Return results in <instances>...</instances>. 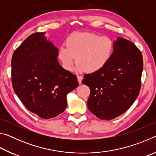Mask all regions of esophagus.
<instances>
[{
    "instance_id": "1",
    "label": "esophagus",
    "mask_w": 156,
    "mask_h": 156,
    "mask_svg": "<svg viewBox=\"0 0 156 156\" xmlns=\"http://www.w3.org/2000/svg\"><path fill=\"white\" fill-rule=\"evenodd\" d=\"M78 83L79 84H82V80H83V77H82V76H78Z\"/></svg>"
}]
</instances>
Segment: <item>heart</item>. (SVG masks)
<instances>
[{
    "instance_id": "b5f03b06",
    "label": "heart",
    "mask_w": 156,
    "mask_h": 156,
    "mask_svg": "<svg viewBox=\"0 0 156 156\" xmlns=\"http://www.w3.org/2000/svg\"><path fill=\"white\" fill-rule=\"evenodd\" d=\"M113 51V43L107 36L94 33H74L67 37L66 46L60 47L58 57L62 67L71 71L73 63L79 72L95 73L109 61Z\"/></svg>"
}]
</instances>
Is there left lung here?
I'll return each mask as SVG.
<instances>
[{
  "mask_svg": "<svg viewBox=\"0 0 156 156\" xmlns=\"http://www.w3.org/2000/svg\"><path fill=\"white\" fill-rule=\"evenodd\" d=\"M143 69L142 53L131 41L118 37L109 61L101 69L84 76L90 89L89 110L101 120L122 114L138 97Z\"/></svg>",
  "mask_w": 156,
  "mask_h": 156,
  "instance_id": "1",
  "label": "left lung"
}]
</instances>
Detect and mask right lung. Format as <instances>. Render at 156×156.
<instances>
[{"label":"right lung","instance_id":"obj_1","mask_svg":"<svg viewBox=\"0 0 156 156\" xmlns=\"http://www.w3.org/2000/svg\"><path fill=\"white\" fill-rule=\"evenodd\" d=\"M44 32L29 36L12 58V83L30 112L43 119L58 115L67 107V95L78 86L77 77L60 65L58 49Z\"/></svg>","mask_w":156,"mask_h":156}]
</instances>
